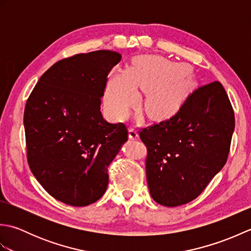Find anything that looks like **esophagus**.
<instances>
[{
  "mask_svg": "<svg viewBox=\"0 0 251 251\" xmlns=\"http://www.w3.org/2000/svg\"><path fill=\"white\" fill-rule=\"evenodd\" d=\"M129 139H131V140L138 139V132L134 128V127H130V128H129Z\"/></svg>",
  "mask_w": 251,
  "mask_h": 251,
  "instance_id": "34e87169",
  "label": "esophagus"
}]
</instances>
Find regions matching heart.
<instances>
[{
  "label": "heart",
  "mask_w": 251,
  "mask_h": 251,
  "mask_svg": "<svg viewBox=\"0 0 251 251\" xmlns=\"http://www.w3.org/2000/svg\"><path fill=\"white\" fill-rule=\"evenodd\" d=\"M193 85V76L184 66L161 57H139L128 71L111 76L105 104L115 117H124L138 99L136 87H140L150 90L146 98L147 113L152 119H167L179 109Z\"/></svg>",
  "instance_id": "obj_1"
}]
</instances>
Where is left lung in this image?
<instances>
[{
	"label": "left lung",
	"mask_w": 251,
	"mask_h": 251,
	"mask_svg": "<svg viewBox=\"0 0 251 251\" xmlns=\"http://www.w3.org/2000/svg\"><path fill=\"white\" fill-rule=\"evenodd\" d=\"M234 127L230 99L214 81L190 94L170 119L141 128L152 199L166 207L195 200L226 165Z\"/></svg>",
	"instance_id": "left-lung-1"
}]
</instances>
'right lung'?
Wrapping results in <instances>:
<instances>
[{
    "label": "right lung",
    "mask_w": 251,
    "mask_h": 251,
    "mask_svg": "<svg viewBox=\"0 0 251 251\" xmlns=\"http://www.w3.org/2000/svg\"><path fill=\"white\" fill-rule=\"evenodd\" d=\"M121 58L111 50L65 58L26 100L29 167L47 193L67 205L88 206L104 194L109 165L128 139L125 124H110L100 111L108 75Z\"/></svg>",
    "instance_id": "add662e5"
}]
</instances>
